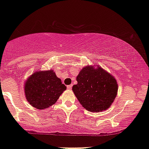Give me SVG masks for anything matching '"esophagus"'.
<instances>
[{
	"label": "esophagus",
	"instance_id": "34e87169",
	"mask_svg": "<svg viewBox=\"0 0 149 149\" xmlns=\"http://www.w3.org/2000/svg\"><path fill=\"white\" fill-rule=\"evenodd\" d=\"M72 85H69V86H67V88L68 90H71L72 89Z\"/></svg>",
	"mask_w": 149,
	"mask_h": 149
}]
</instances>
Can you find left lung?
<instances>
[{
	"instance_id": "1",
	"label": "left lung",
	"mask_w": 149,
	"mask_h": 149,
	"mask_svg": "<svg viewBox=\"0 0 149 149\" xmlns=\"http://www.w3.org/2000/svg\"><path fill=\"white\" fill-rule=\"evenodd\" d=\"M72 91L82 106L90 112H102L110 108L117 96L118 85L113 75L95 65H86L77 77Z\"/></svg>"
}]
</instances>
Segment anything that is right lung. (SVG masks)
I'll return each instance as SVG.
<instances>
[{"label":"right lung","instance_id":"right-lung-1","mask_svg":"<svg viewBox=\"0 0 149 149\" xmlns=\"http://www.w3.org/2000/svg\"><path fill=\"white\" fill-rule=\"evenodd\" d=\"M66 86L52 69L34 72L25 81L24 92L29 104L36 109L48 108L56 102Z\"/></svg>","mask_w":149,"mask_h":149}]
</instances>
